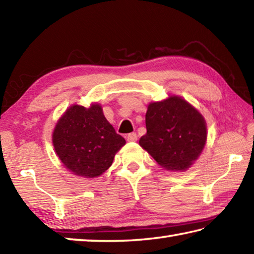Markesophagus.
<instances>
[{"instance_id":"1","label":"esophagus","mask_w":254,"mask_h":254,"mask_svg":"<svg viewBox=\"0 0 254 254\" xmlns=\"http://www.w3.org/2000/svg\"><path fill=\"white\" fill-rule=\"evenodd\" d=\"M127 140L128 141V142H135V141L137 140L136 133H134V132H132V133H128L127 136Z\"/></svg>"}]
</instances>
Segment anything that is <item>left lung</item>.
Instances as JSON below:
<instances>
[{
  "label": "left lung",
  "instance_id": "1",
  "mask_svg": "<svg viewBox=\"0 0 254 254\" xmlns=\"http://www.w3.org/2000/svg\"><path fill=\"white\" fill-rule=\"evenodd\" d=\"M147 133L139 144L170 171H185L196 161L207 140V127L198 110L185 100L171 95L148 105Z\"/></svg>",
  "mask_w": 254,
  "mask_h": 254
}]
</instances>
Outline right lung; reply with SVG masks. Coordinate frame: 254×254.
I'll use <instances>...</instances> for the list:
<instances>
[{"label": "right lung", "mask_w": 254, "mask_h": 254, "mask_svg": "<svg viewBox=\"0 0 254 254\" xmlns=\"http://www.w3.org/2000/svg\"><path fill=\"white\" fill-rule=\"evenodd\" d=\"M53 144L68 171L95 178L112 166L126 140L105 119L101 104L93 103L89 107H68L56 123Z\"/></svg>", "instance_id": "right-lung-1"}]
</instances>
